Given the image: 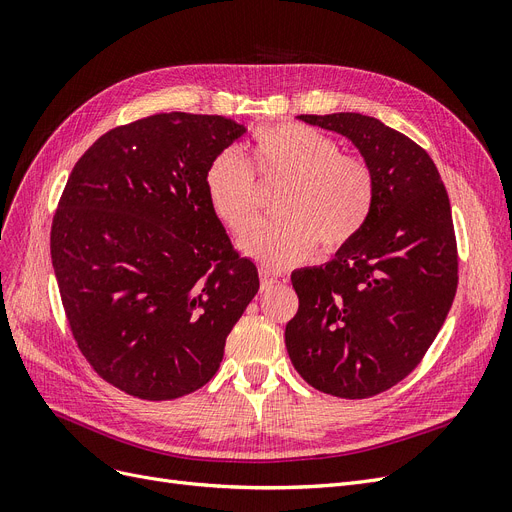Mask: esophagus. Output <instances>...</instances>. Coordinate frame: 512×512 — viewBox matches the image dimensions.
<instances>
[{
  "instance_id": "1",
  "label": "esophagus",
  "mask_w": 512,
  "mask_h": 512,
  "mask_svg": "<svg viewBox=\"0 0 512 512\" xmlns=\"http://www.w3.org/2000/svg\"><path fill=\"white\" fill-rule=\"evenodd\" d=\"M283 283H287V277H283V275H275V273L266 271V269H262V271H260V287H262V289H271V287H275V285H283Z\"/></svg>"
}]
</instances>
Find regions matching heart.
I'll return each mask as SVG.
<instances>
[{"instance_id": "heart-1", "label": "heart", "mask_w": 512, "mask_h": 512, "mask_svg": "<svg viewBox=\"0 0 512 512\" xmlns=\"http://www.w3.org/2000/svg\"><path fill=\"white\" fill-rule=\"evenodd\" d=\"M252 166L260 185H279L271 221L258 225L243 250L271 271H283L308 258L316 243L335 252L350 243L375 200V177L360 156L342 154L339 145L306 125L279 123L256 131ZM243 156L227 148L206 170L212 210L235 235L252 229L260 212L258 187Z\"/></svg>"}]
</instances>
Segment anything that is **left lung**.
<instances>
[{
  "instance_id": "8db88e82",
  "label": "left lung",
  "mask_w": 512,
  "mask_h": 512,
  "mask_svg": "<svg viewBox=\"0 0 512 512\" xmlns=\"http://www.w3.org/2000/svg\"><path fill=\"white\" fill-rule=\"evenodd\" d=\"M298 118L356 145L373 170L375 200L333 260L291 273L300 308L285 327L287 354L319 392L371 398L417 369L456 296L450 200L429 154L381 120L358 112Z\"/></svg>"
}]
</instances>
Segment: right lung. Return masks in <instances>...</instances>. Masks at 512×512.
I'll return each mask as SVG.
<instances>
[{
    "label": "right lung",
    "instance_id": "add662e5",
    "mask_svg": "<svg viewBox=\"0 0 512 512\" xmlns=\"http://www.w3.org/2000/svg\"><path fill=\"white\" fill-rule=\"evenodd\" d=\"M246 133L225 116L168 112L116 127L72 168L52 264L72 337L104 381L141 400L206 385L258 294L206 193L216 154Z\"/></svg>",
    "mask_w": 512,
    "mask_h": 512
}]
</instances>
